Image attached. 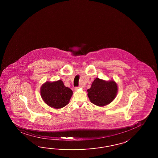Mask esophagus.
<instances>
[{
	"label": "esophagus",
	"instance_id": "obj_1",
	"mask_svg": "<svg viewBox=\"0 0 158 158\" xmlns=\"http://www.w3.org/2000/svg\"><path fill=\"white\" fill-rule=\"evenodd\" d=\"M81 87V86H78V87H76L74 88V90H77L78 89H80Z\"/></svg>",
	"mask_w": 158,
	"mask_h": 158
}]
</instances>
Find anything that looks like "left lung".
Returning a JSON list of instances; mask_svg holds the SVG:
<instances>
[{
	"mask_svg": "<svg viewBox=\"0 0 158 158\" xmlns=\"http://www.w3.org/2000/svg\"><path fill=\"white\" fill-rule=\"evenodd\" d=\"M118 90L117 84L114 81H106L97 78L87 90V95L92 103L102 107L114 101Z\"/></svg>",
	"mask_w": 158,
	"mask_h": 158,
	"instance_id": "1",
	"label": "left lung"
}]
</instances>
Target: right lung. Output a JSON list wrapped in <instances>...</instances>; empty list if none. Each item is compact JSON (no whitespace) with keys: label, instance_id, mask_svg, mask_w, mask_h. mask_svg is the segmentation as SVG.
I'll return each instance as SVG.
<instances>
[{"label":"right lung","instance_id":"obj_1","mask_svg":"<svg viewBox=\"0 0 158 158\" xmlns=\"http://www.w3.org/2000/svg\"><path fill=\"white\" fill-rule=\"evenodd\" d=\"M72 95V90L65 87L60 80L52 82L47 81L40 88V95L44 102L51 107L56 109L67 105Z\"/></svg>","mask_w":158,"mask_h":158}]
</instances>
